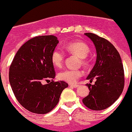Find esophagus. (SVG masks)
<instances>
[{"mask_svg": "<svg viewBox=\"0 0 132 132\" xmlns=\"http://www.w3.org/2000/svg\"><path fill=\"white\" fill-rule=\"evenodd\" d=\"M70 87H74V88H77V87H79V85H77V84H73V85H70Z\"/></svg>", "mask_w": 132, "mask_h": 132, "instance_id": "esophagus-1", "label": "esophagus"}]
</instances>
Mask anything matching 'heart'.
Returning a JSON list of instances; mask_svg holds the SVG:
<instances>
[{"label": "heart", "mask_w": 132, "mask_h": 132, "mask_svg": "<svg viewBox=\"0 0 132 132\" xmlns=\"http://www.w3.org/2000/svg\"><path fill=\"white\" fill-rule=\"evenodd\" d=\"M64 49L68 53L75 54L79 57L81 62L84 64L88 63V60L87 56L89 53L90 49L86 43L81 41L72 42L65 45ZM64 58V53L59 49H54L51 56L52 63L56 67H61L62 66ZM82 75L83 72L80 69H65L58 73V78L60 80L69 83H74Z\"/></svg>", "instance_id": "b5f03b06"}]
</instances>
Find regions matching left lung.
I'll return each mask as SVG.
<instances>
[{"instance_id":"1","label":"left lung","mask_w":132,"mask_h":132,"mask_svg":"<svg viewBox=\"0 0 132 132\" xmlns=\"http://www.w3.org/2000/svg\"><path fill=\"white\" fill-rule=\"evenodd\" d=\"M96 47V62L87 79L94 85L87 83L90 92L83 99L87 108L102 110L111 106L121 96L125 85V74L119 53L109 41L91 32L85 33Z\"/></svg>"}]
</instances>
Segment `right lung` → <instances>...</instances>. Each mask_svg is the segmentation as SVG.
<instances>
[{
  "label": "right lung",
  "instance_id": "1",
  "mask_svg": "<svg viewBox=\"0 0 132 132\" xmlns=\"http://www.w3.org/2000/svg\"><path fill=\"white\" fill-rule=\"evenodd\" d=\"M58 42L53 35L32 38L19 49L10 67L9 79L14 95L23 107L32 113L51 112L68 87L63 81L53 80L56 72L51 56ZM44 80L47 84H43Z\"/></svg>",
  "mask_w": 132,
  "mask_h": 132
}]
</instances>
